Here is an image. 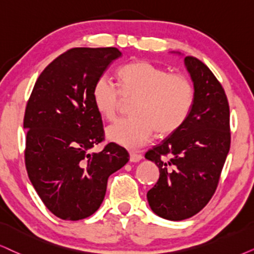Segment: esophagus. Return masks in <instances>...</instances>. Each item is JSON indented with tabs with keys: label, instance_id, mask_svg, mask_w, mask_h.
Here are the masks:
<instances>
[{
	"label": "esophagus",
	"instance_id": "obj_1",
	"mask_svg": "<svg viewBox=\"0 0 254 254\" xmlns=\"http://www.w3.org/2000/svg\"><path fill=\"white\" fill-rule=\"evenodd\" d=\"M143 158V156L140 153H136V152H130V162L132 163H137L139 162L140 159Z\"/></svg>",
	"mask_w": 254,
	"mask_h": 254
}]
</instances>
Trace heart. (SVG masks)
I'll list each match as a JSON object with an SVG mask.
<instances>
[{"label":"heart","mask_w":254,"mask_h":254,"mask_svg":"<svg viewBox=\"0 0 254 254\" xmlns=\"http://www.w3.org/2000/svg\"><path fill=\"white\" fill-rule=\"evenodd\" d=\"M118 76L121 88L109 76H102L92 88V102L99 114L111 121L124 99L132 101L130 118L109 125L107 136L129 149L145 145L153 132L160 137L175 133L188 120L194 103L195 90L191 79L147 61L124 65Z\"/></svg>","instance_id":"heart-1"}]
</instances>
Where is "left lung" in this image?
<instances>
[{
    "mask_svg": "<svg viewBox=\"0 0 254 254\" xmlns=\"http://www.w3.org/2000/svg\"><path fill=\"white\" fill-rule=\"evenodd\" d=\"M184 61L195 90L193 107L181 129L145 153L159 169L158 182L146 194L151 210L175 221L194 216L210 201L231 144L223 86L201 61Z\"/></svg>",
    "mask_w": 254,
    "mask_h": 254,
    "instance_id": "8db88e82",
    "label": "left lung"
}]
</instances>
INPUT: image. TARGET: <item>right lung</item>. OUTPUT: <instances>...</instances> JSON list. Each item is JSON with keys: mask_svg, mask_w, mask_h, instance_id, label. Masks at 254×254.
I'll list each match as a JSON object with an SVG mask.
<instances>
[{"mask_svg": "<svg viewBox=\"0 0 254 254\" xmlns=\"http://www.w3.org/2000/svg\"><path fill=\"white\" fill-rule=\"evenodd\" d=\"M117 48H72L42 71L28 99L24 160L31 184L48 210L63 220H79L98 210L111 173L127 164V151L104 140L92 88L120 59Z\"/></svg>", "mask_w": 254, "mask_h": 254, "instance_id": "add662e5", "label": "right lung"}]
</instances>
